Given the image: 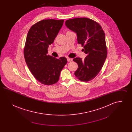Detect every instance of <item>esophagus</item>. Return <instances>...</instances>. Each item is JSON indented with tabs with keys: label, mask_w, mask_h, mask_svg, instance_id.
Returning a JSON list of instances; mask_svg holds the SVG:
<instances>
[{
	"label": "esophagus",
	"mask_w": 132,
	"mask_h": 132,
	"mask_svg": "<svg viewBox=\"0 0 132 132\" xmlns=\"http://www.w3.org/2000/svg\"><path fill=\"white\" fill-rule=\"evenodd\" d=\"M67 59V61H68V62H71V61H72V58H70L68 57Z\"/></svg>",
	"instance_id": "34e87169"
}]
</instances>
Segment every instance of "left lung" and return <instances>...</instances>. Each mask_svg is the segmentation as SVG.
<instances>
[{"label": "left lung", "mask_w": 132, "mask_h": 132, "mask_svg": "<svg viewBox=\"0 0 132 132\" xmlns=\"http://www.w3.org/2000/svg\"><path fill=\"white\" fill-rule=\"evenodd\" d=\"M65 25L76 32L78 44L87 54L84 60L79 57L73 59L78 65L75 75L82 81H89L98 75L106 58L104 32L98 23L87 18L69 19Z\"/></svg>", "instance_id": "1"}]
</instances>
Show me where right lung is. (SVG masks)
I'll return each mask as SVG.
<instances>
[{"instance_id":"obj_1","label":"right lung","mask_w":132,"mask_h":132,"mask_svg":"<svg viewBox=\"0 0 132 132\" xmlns=\"http://www.w3.org/2000/svg\"><path fill=\"white\" fill-rule=\"evenodd\" d=\"M64 20H43L33 25L26 38L24 54L26 64L38 82L51 85L58 81L60 72L67 62L65 57L57 59L47 55L62 27Z\"/></svg>"}]
</instances>
